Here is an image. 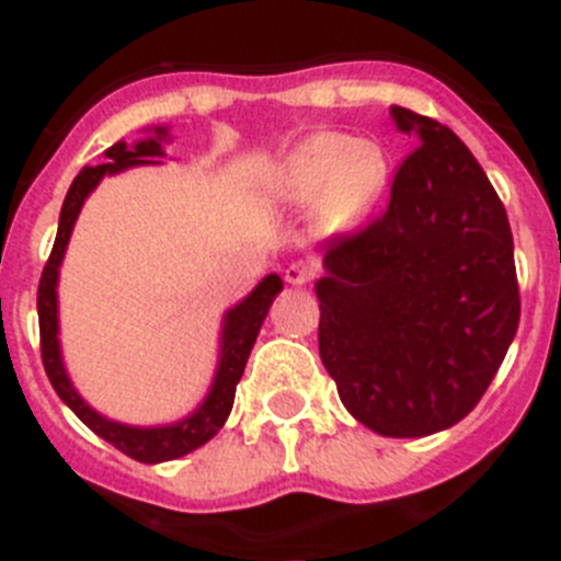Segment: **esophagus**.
I'll use <instances>...</instances> for the list:
<instances>
[{"mask_svg": "<svg viewBox=\"0 0 561 561\" xmlns=\"http://www.w3.org/2000/svg\"><path fill=\"white\" fill-rule=\"evenodd\" d=\"M284 277L289 286H306L314 277V270L309 264H304V261H295V264L286 266Z\"/></svg>", "mask_w": 561, "mask_h": 561, "instance_id": "34e87169", "label": "esophagus"}]
</instances>
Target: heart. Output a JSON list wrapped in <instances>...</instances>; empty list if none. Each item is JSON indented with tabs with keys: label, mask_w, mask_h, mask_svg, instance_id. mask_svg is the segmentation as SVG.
Masks as SVG:
<instances>
[{
	"label": "heart",
	"mask_w": 561,
	"mask_h": 561,
	"mask_svg": "<svg viewBox=\"0 0 561 561\" xmlns=\"http://www.w3.org/2000/svg\"><path fill=\"white\" fill-rule=\"evenodd\" d=\"M388 180L390 160L379 142L317 131L280 160L266 193L280 207L314 205L317 227L340 236L368 219Z\"/></svg>",
	"instance_id": "b5f03b06"
}]
</instances>
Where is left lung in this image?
<instances>
[{"mask_svg":"<svg viewBox=\"0 0 561 561\" xmlns=\"http://www.w3.org/2000/svg\"><path fill=\"white\" fill-rule=\"evenodd\" d=\"M419 146L381 219L329 247L320 359L342 404L388 438L458 424L492 385L519 323L503 202L455 131L390 106Z\"/></svg>","mask_w":561,"mask_h":561,"instance_id":"8db88e82","label":"left lung"}]
</instances>
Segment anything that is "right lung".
I'll return each mask as SVG.
<instances>
[{"label":"right lung","instance_id":"obj_1","mask_svg":"<svg viewBox=\"0 0 561 561\" xmlns=\"http://www.w3.org/2000/svg\"><path fill=\"white\" fill-rule=\"evenodd\" d=\"M171 140L168 126L148 128V137L137 140L134 146L126 142H114L106 148V162L95 168H83L76 176V182L69 185L67 199L61 207V219H58V236L49 261L42 272V284H38V329H42V359L44 370H47L49 381L61 401L67 404L78 419L87 424L95 435L108 440L112 447L126 453L128 458L140 460V463H162V460L182 458V455L193 453V449L205 447L213 435L225 427L227 415L236 401V385L241 381L244 365L250 359V351L255 345V336L264 325L270 306L280 289L284 280L280 275H266L244 300H238L236 306L225 311L221 317V336H219V362H216V374H213L210 388H207L205 399L196 404V410L180 421L171 424H153V427H134V424H123V421L106 419L98 413L87 399L76 390L72 379L67 374L61 354V325H58V275H61L64 255H67L69 236L78 221L83 202L89 199V193L101 185L103 176H114V173L128 171L137 165H160L157 157H165V142Z\"/></svg>","mask_w":561,"mask_h":561}]
</instances>
